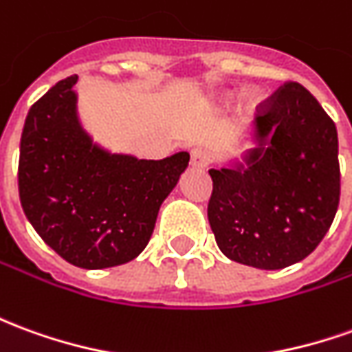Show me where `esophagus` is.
Returning a JSON list of instances; mask_svg holds the SVG:
<instances>
[{"label": "esophagus", "instance_id": "1", "mask_svg": "<svg viewBox=\"0 0 352 352\" xmlns=\"http://www.w3.org/2000/svg\"><path fill=\"white\" fill-rule=\"evenodd\" d=\"M190 164H192V168L204 169L210 166V154L206 148H194L190 152Z\"/></svg>", "mask_w": 352, "mask_h": 352}]
</instances>
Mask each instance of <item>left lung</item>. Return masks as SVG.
<instances>
[{
	"label": "left lung",
	"mask_w": 352,
	"mask_h": 352,
	"mask_svg": "<svg viewBox=\"0 0 352 352\" xmlns=\"http://www.w3.org/2000/svg\"><path fill=\"white\" fill-rule=\"evenodd\" d=\"M248 168L210 169L208 219L228 259L276 270L305 259L330 230L341 173L336 124L303 85L286 82L257 108Z\"/></svg>",
	"instance_id": "left-lung-1"
}]
</instances>
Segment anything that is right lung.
<instances>
[{"label":"right lung","instance_id":"obj_1","mask_svg":"<svg viewBox=\"0 0 352 352\" xmlns=\"http://www.w3.org/2000/svg\"><path fill=\"white\" fill-rule=\"evenodd\" d=\"M76 74L60 80L32 104L21 137L19 196L32 227L63 259L108 269L146 248L160 206L190 156L137 160L93 144L76 114Z\"/></svg>","mask_w":352,"mask_h":352}]
</instances>
